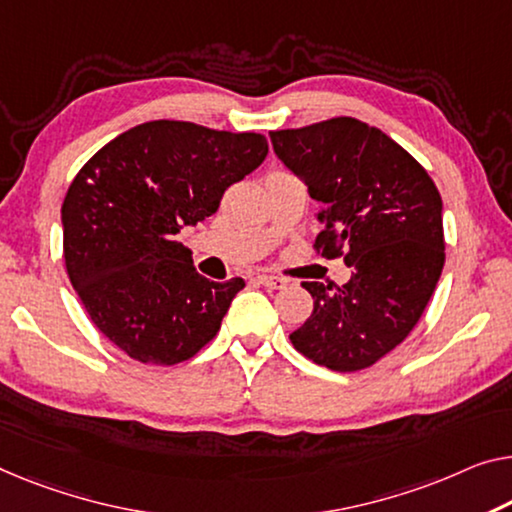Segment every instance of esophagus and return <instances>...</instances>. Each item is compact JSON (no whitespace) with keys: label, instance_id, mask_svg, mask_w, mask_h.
I'll list each match as a JSON object with an SVG mask.
<instances>
[{"label":"esophagus","instance_id":"esophagus-1","mask_svg":"<svg viewBox=\"0 0 512 512\" xmlns=\"http://www.w3.org/2000/svg\"><path fill=\"white\" fill-rule=\"evenodd\" d=\"M259 285L269 287V289H282L287 285V280H282L278 276H269V273H259V276H255Z\"/></svg>","mask_w":512,"mask_h":512}]
</instances>
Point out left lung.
Listing matches in <instances>:
<instances>
[{"label":"left lung","instance_id":"obj_1","mask_svg":"<svg viewBox=\"0 0 512 512\" xmlns=\"http://www.w3.org/2000/svg\"><path fill=\"white\" fill-rule=\"evenodd\" d=\"M269 135L276 156L322 204L315 248L352 266L342 287L301 282L315 308L289 340L329 370L370 368L407 338L439 282V190L398 142L352 117Z\"/></svg>","mask_w":512,"mask_h":512}]
</instances>
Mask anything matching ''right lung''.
Instances as JSON below:
<instances>
[{"label": "right lung", "mask_w": 512, "mask_h": 512, "mask_svg": "<svg viewBox=\"0 0 512 512\" xmlns=\"http://www.w3.org/2000/svg\"><path fill=\"white\" fill-rule=\"evenodd\" d=\"M269 154L259 133L158 119L91 156L61 204L68 278L96 329L140 363L188 361L213 340L243 278L207 280L177 241Z\"/></svg>", "instance_id": "right-lung-1"}]
</instances>
